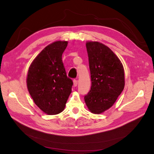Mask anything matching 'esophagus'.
<instances>
[{
	"label": "esophagus",
	"instance_id": "34e87169",
	"mask_svg": "<svg viewBox=\"0 0 154 154\" xmlns=\"http://www.w3.org/2000/svg\"><path fill=\"white\" fill-rule=\"evenodd\" d=\"M73 85H74V87H76L78 85V81L76 80H73Z\"/></svg>",
	"mask_w": 154,
	"mask_h": 154
}]
</instances>
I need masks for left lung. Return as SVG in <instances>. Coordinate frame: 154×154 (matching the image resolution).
<instances>
[{
    "label": "left lung",
    "mask_w": 154,
    "mask_h": 154,
    "mask_svg": "<svg viewBox=\"0 0 154 154\" xmlns=\"http://www.w3.org/2000/svg\"><path fill=\"white\" fill-rule=\"evenodd\" d=\"M92 85L85 96L91 113L100 114L114 104L125 87V72L119 58L109 47L96 41H87Z\"/></svg>",
    "instance_id": "1"
}]
</instances>
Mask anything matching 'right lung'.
Returning <instances> with one entry per match:
<instances>
[{"mask_svg": "<svg viewBox=\"0 0 154 154\" xmlns=\"http://www.w3.org/2000/svg\"><path fill=\"white\" fill-rule=\"evenodd\" d=\"M67 41L50 44L36 56L27 74L29 94L38 108L48 115L64 110L72 92V81L67 78L62 57Z\"/></svg>", "mask_w": 154, "mask_h": 154, "instance_id": "obj_1", "label": "right lung"}]
</instances>
